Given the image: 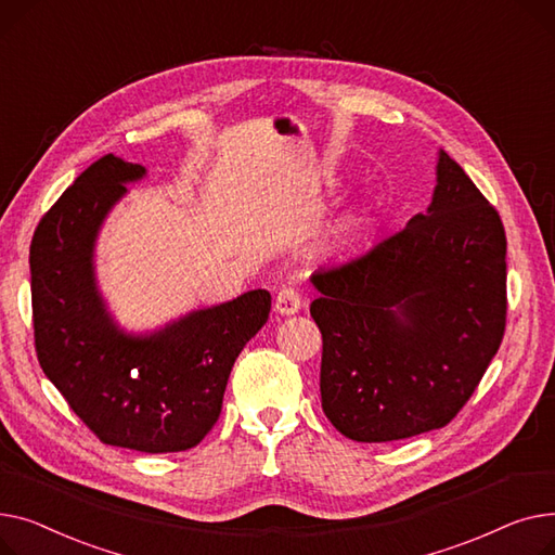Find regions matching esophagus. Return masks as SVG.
Instances as JSON below:
<instances>
[{
	"label": "esophagus",
	"instance_id": "1",
	"mask_svg": "<svg viewBox=\"0 0 555 555\" xmlns=\"http://www.w3.org/2000/svg\"><path fill=\"white\" fill-rule=\"evenodd\" d=\"M300 307H302V298H300L298 288L282 286V288L278 291V298H275V311H278V313L291 315V313L300 311Z\"/></svg>",
	"mask_w": 555,
	"mask_h": 555
}]
</instances>
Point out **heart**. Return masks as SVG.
<instances>
[{
    "mask_svg": "<svg viewBox=\"0 0 555 555\" xmlns=\"http://www.w3.org/2000/svg\"><path fill=\"white\" fill-rule=\"evenodd\" d=\"M361 223H365V217H361V219H358V225H361Z\"/></svg>",
    "mask_w": 555,
    "mask_h": 555,
    "instance_id": "b5f03b06",
    "label": "heart"
}]
</instances>
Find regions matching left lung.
<instances>
[{
    "label": "left lung",
    "instance_id": "left-lung-1",
    "mask_svg": "<svg viewBox=\"0 0 555 555\" xmlns=\"http://www.w3.org/2000/svg\"><path fill=\"white\" fill-rule=\"evenodd\" d=\"M311 282L322 410L353 441L448 426L504 338V225L443 150L428 212Z\"/></svg>",
    "mask_w": 555,
    "mask_h": 555
}]
</instances>
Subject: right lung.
Returning <instances> with one entry per match:
<instances>
[{"instance_id":"add662e5","label":"right lung","mask_w":555,"mask_h":555,"mask_svg":"<svg viewBox=\"0 0 555 555\" xmlns=\"http://www.w3.org/2000/svg\"><path fill=\"white\" fill-rule=\"evenodd\" d=\"M143 175L107 154L44 212L28 253L33 336L42 372L103 443L181 452L217 423L235 358L269 320L271 293L248 291L145 338L118 332L95 291L93 242L125 183Z\"/></svg>"}]
</instances>
